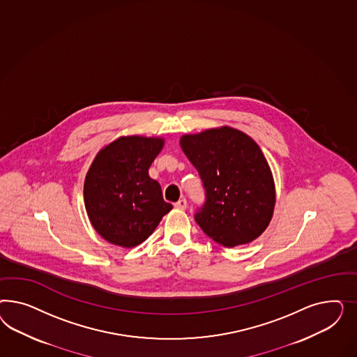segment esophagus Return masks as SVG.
<instances>
[{"label": "esophagus", "mask_w": 357, "mask_h": 357, "mask_svg": "<svg viewBox=\"0 0 357 357\" xmlns=\"http://www.w3.org/2000/svg\"><path fill=\"white\" fill-rule=\"evenodd\" d=\"M174 206H175L176 209H182V211H183V209L187 208V200H185V199H181V200L176 202Z\"/></svg>", "instance_id": "34e87169"}]
</instances>
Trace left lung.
I'll use <instances>...</instances> for the list:
<instances>
[{
    "mask_svg": "<svg viewBox=\"0 0 357 357\" xmlns=\"http://www.w3.org/2000/svg\"><path fill=\"white\" fill-rule=\"evenodd\" d=\"M181 146L206 190L195 221L225 248L259 237L276 202L270 166L258 144L241 130L221 127L184 135Z\"/></svg>",
    "mask_w": 357,
    "mask_h": 357,
    "instance_id": "1",
    "label": "left lung"
}]
</instances>
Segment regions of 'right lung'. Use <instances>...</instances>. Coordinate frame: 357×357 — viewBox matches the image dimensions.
I'll use <instances>...</instances> for the list:
<instances>
[{
  "label": "right lung",
  "instance_id": "add662e5",
  "mask_svg": "<svg viewBox=\"0 0 357 357\" xmlns=\"http://www.w3.org/2000/svg\"><path fill=\"white\" fill-rule=\"evenodd\" d=\"M163 139L127 136L99 151L84 184L87 216L112 245L135 248L151 236L173 206L148 174Z\"/></svg>",
  "mask_w": 357,
  "mask_h": 357
}]
</instances>
